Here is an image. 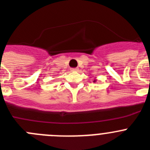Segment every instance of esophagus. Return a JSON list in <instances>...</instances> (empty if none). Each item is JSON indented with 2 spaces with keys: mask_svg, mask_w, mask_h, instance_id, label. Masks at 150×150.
Instances as JSON below:
<instances>
[{
  "mask_svg": "<svg viewBox=\"0 0 150 150\" xmlns=\"http://www.w3.org/2000/svg\"><path fill=\"white\" fill-rule=\"evenodd\" d=\"M71 71H79V69H78V68H71Z\"/></svg>",
  "mask_w": 150,
  "mask_h": 150,
  "instance_id": "1",
  "label": "esophagus"
}]
</instances>
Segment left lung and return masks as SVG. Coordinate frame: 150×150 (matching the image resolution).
Returning <instances> with one entry per match:
<instances>
[{
    "label": "left lung",
    "instance_id": "obj_1",
    "mask_svg": "<svg viewBox=\"0 0 150 150\" xmlns=\"http://www.w3.org/2000/svg\"><path fill=\"white\" fill-rule=\"evenodd\" d=\"M94 82H95V80H94Z\"/></svg>",
    "mask_w": 150,
    "mask_h": 150
}]
</instances>
